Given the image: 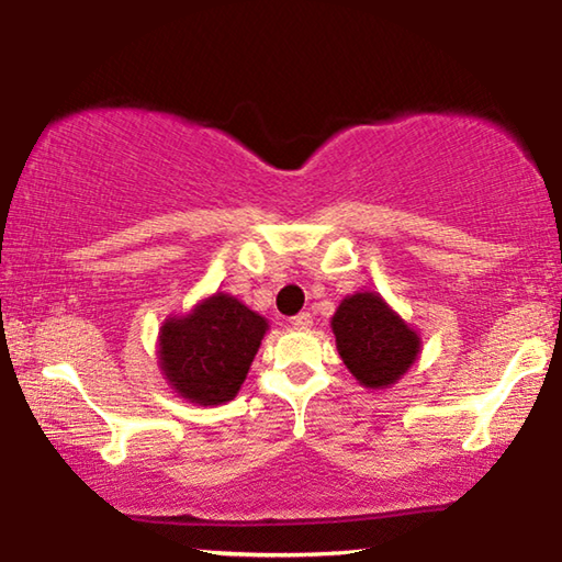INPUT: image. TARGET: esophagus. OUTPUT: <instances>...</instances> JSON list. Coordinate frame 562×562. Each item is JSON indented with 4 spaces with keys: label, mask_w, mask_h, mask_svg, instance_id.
I'll list each match as a JSON object with an SVG mask.
<instances>
[{
    "label": "esophagus",
    "mask_w": 562,
    "mask_h": 562,
    "mask_svg": "<svg viewBox=\"0 0 562 562\" xmlns=\"http://www.w3.org/2000/svg\"><path fill=\"white\" fill-rule=\"evenodd\" d=\"M290 323H292V327H297V329H307L310 325H313V315H310V313H300V315L292 317Z\"/></svg>",
    "instance_id": "obj_1"
}]
</instances>
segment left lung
<instances>
[{"label":"left lung","mask_w":562,"mask_h":562,"mask_svg":"<svg viewBox=\"0 0 562 562\" xmlns=\"http://www.w3.org/2000/svg\"><path fill=\"white\" fill-rule=\"evenodd\" d=\"M329 327L352 378L368 390H385L420 358L423 340L380 292H355L337 305Z\"/></svg>","instance_id":"left-lung-1"}]
</instances>
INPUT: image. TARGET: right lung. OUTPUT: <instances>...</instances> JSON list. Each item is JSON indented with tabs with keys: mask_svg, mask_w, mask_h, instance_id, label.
<instances>
[{
	"mask_svg": "<svg viewBox=\"0 0 562 562\" xmlns=\"http://www.w3.org/2000/svg\"><path fill=\"white\" fill-rule=\"evenodd\" d=\"M270 325L235 295L215 292L190 313L169 315L157 337L167 385L192 405L235 400Z\"/></svg>",
	"mask_w": 562,
	"mask_h": 562,
	"instance_id": "1",
	"label": "right lung"
}]
</instances>
